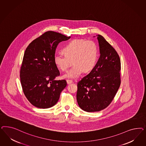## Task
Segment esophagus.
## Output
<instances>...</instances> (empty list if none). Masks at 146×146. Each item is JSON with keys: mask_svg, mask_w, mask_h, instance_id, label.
I'll return each mask as SVG.
<instances>
[{"mask_svg": "<svg viewBox=\"0 0 146 146\" xmlns=\"http://www.w3.org/2000/svg\"><path fill=\"white\" fill-rule=\"evenodd\" d=\"M67 83V84H71L72 83H73V81L71 80L67 79L66 80Z\"/></svg>", "mask_w": 146, "mask_h": 146, "instance_id": "obj_1", "label": "esophagus"}]
</instances>
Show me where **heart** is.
<instances>
[{
	"label": "heart",
	"mask_w": 146,
	"mask_h": 146,
	"mask_svg": "<svg viewBox=\"0 0 146 146\" xmlns=\"http://www.w3.org/2000/svg\"><path fill=\"white\" fill-rule=\"evenodd\" d=\"M62 51L65 56L56 55L54 63L59 70L66 72L73 62V67L63 76L72 79L78 78L82 72L91 70L96 62L98 53V46L94 41L83 39L72 40Z\"/></svg>",
	"instance_id": "heart-1"
}]
</instances>
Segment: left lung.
<instances>
[{
  "instance_id": "8db88e82",
  "label": "left lung",
  "mask_w": 146,
  "mask_h": 146,
  "mask_svg": "<svg viewBox=\"0 0 146 146\" xmlns=\"http://www.w3.org/2000/svg\"><path fill=\"white\" fill-rule=\"evenodd\" d=\"M97 36L100 58L91 72L78 82V105L89 112L100 111L109 106L121 83L118 54L102 36Z\"/></svg>"
}]
</instances>
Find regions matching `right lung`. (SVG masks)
<instances>
[{"label": "right lung", "mask_w": 146, "mask_h": 146, "mask_svg": "<svg viewBox=\"0 0 146 146\" xmlns=\"http://www.w3.org/2000/svg\"><path fill=\"white\" fill-rule=\"evenodd\" d=\"M70 36L53 31L44 33L27 46L20 71L23 93L32 105L47 109L57 103L65 80H55L60 72L54 63L56 50L59 43Z\"/></svg>", "instance_id": "obj_1"}]
</instances>
